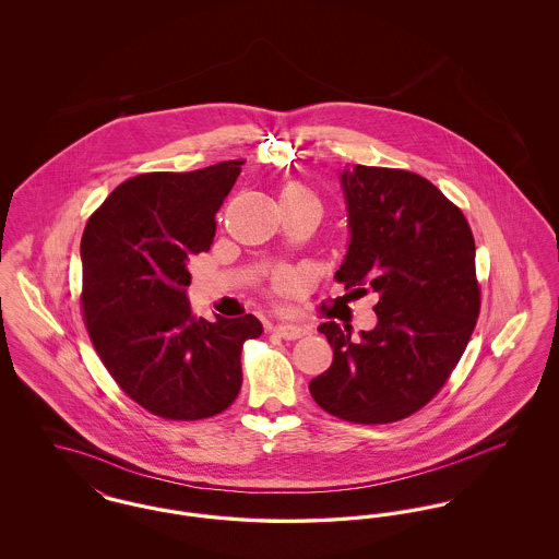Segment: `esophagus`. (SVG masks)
<instances>
[{"mask_svg": "<svg viewBox=\"0 0 559 559\" xmlns=\"http://www.w3.org/2000/svg\"><path fill=\"white\" fill-rule=\"evenodd\" d=\"M274 333L278 337H283V340H299V337H304L308 333V329H304L299 324H293V322H278L274 326Z\"/></svg>", "mask_w": 559, "mask_h": 559, "instance_id": "esophagus-1", "label": "esophagus"}]
</instances>
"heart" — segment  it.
<instances>
[{
	"label": "heart",
	"instance_id": "b5f03b06",
	"mask_svg": "<svg viewBox=\"0 0 559 559\" xmlns=\"http://www.w3.org/2000/svg\"><path fill=\"white\" fill-rule=\"evenodd\" d=\"M283 203H287V201H301V199H314L306 188L301 187H289L283 190Z\"/></svg>",
	"mask_w": 559,
	"mask_h": 559
}]
</instances>
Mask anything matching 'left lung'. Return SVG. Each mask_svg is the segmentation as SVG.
<instances>
[{
  "label": "left lung",
  "mask_w": 559,
  "mask_h": 559,
  "mask_svg": "<svg viewBox=\"0 0 559 559\" xmlns=\"http://www.w3.org/2000/svg\"><path fill=\"white\" fill-rule=\"evenodd\" d=\"M340 185L349 242L335 278L377 293V324L358 337L320 324L333 362L310 394L352 424H392L433 399L465 352L479 312L476 242L461 210L417 174L346 165Z\"/></svg>",
  "instance_id": "left-lung-1"
}]
</instances>
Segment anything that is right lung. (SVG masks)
Here are the masks:
<instances>
[{
	"instance_id": "right-lung-1",
	"label": "right lung",
	"mask_w": 559,
	"mask_h": 559,
	"mask_svg": "<svg viewBox=\"0 0 559 559\" xmlns=\"http://www.w3.org/2000/svg\"><path fill=\"white\" fill-rule=\"evenodd\" d=\"M242 160L187 174H144L108 194L81 237L83 317L119 388L165 419L194 421L239 396L245 340L264 326L242 319H194L188 262L210 251L215 213Z\"/></svg>"
}]
</instances>
